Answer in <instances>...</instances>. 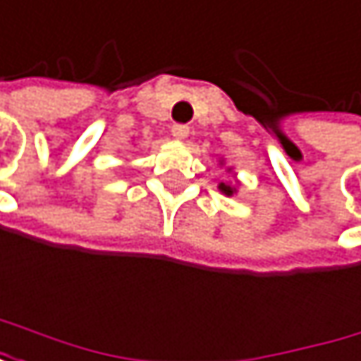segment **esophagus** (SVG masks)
Listing matches in <instances>:
<instances>
[{
	"label": "esophagus",
	"mask_w": 361,
	"mask_h": 361,
	"mask_svg": "<svg viewBox=\"0 0 361 361\" xmlns=\"http://www.w3.org/2000/svg\"><path fill=\"white\" fill-rule=\"evenodd\" d=\"M172 136H174L176 140H185V138L189 136V127H187V125H180V123L172 125Z\"/></svg>",
	"instance_id": "1"
}]
</instances>
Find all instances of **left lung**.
Segmentation results:
<instances>
[{
	"mask_svg": "<svg viewBox=\"0 0 361 361\" xmlns=\"http://www.w3.org/2000/svg\"><path fill=\"white\" fill-rule=\"evenodd\" d=\"M219 189H221L225 195H234V193H236V187H232V185H228V183H219Z\"/></svg>",
	"mask_w": 361,
	"mask_h": 361,
	"instance_id": "left-lung-1",
	"label": "left lung"
}]
</instances>
